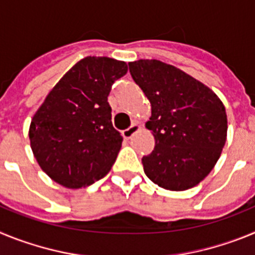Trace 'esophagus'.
<instances>
[{"label": "esophagus", "instance_id": "1", "mask_svg": "<svg viewBox=\"0 0 255 255\" xmlns=\"http://www.w3.org/2000/svg\"><path fill=\"white\" fill-rule=\"evenodd\" d=\"M139 130H140V125H139V124H132L129 129H126V130H124V131H123L124 138L131 139L132 136H134V135L139 131Z\"/></svg>", "mask_w": 255, "mask_h": 255}]
</instances>
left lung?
Returning a JSON list of instances; mask_svg holds the SVG:
<instances>
[{"label": "left lung", "instance_id": "obj_1", "mask_svg": "<svg viewBox=\"0 0 255 255\" xmlns=\"http://www.w3.org/2000/svg\"><path fill=\"white\" fill-rule=\"evenodd\" d=\"M129 67L152 107L145 128L155 145L141 159L144 172L166 190L194 188L213 170L226 143L224 103L211 88L173 65L138 60Z\"/></svg>", "mask_w": 255, "mask_h": 255}]
</instances>
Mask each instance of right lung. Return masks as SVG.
<instances>
[{"label": "right lung", "instance_id": "1", "mask_svg": "<svg viewBox=\"0 0 255 255\" xmlns=\"http://www.w3.org/2000/svg\"><path fill=\"white\" fill-rule=\"evenodd\" d=\"M128 73L124 61L87 56L58 80L29 126L39 167L60 185L80 189L105 177L123 136L112 125L107 97Z\"/></svg>", "mask_w": 255, "mask_h": 255}]
</instances>
